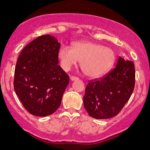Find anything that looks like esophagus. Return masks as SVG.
<instances>
[{
  "instance_id": "1",
  "label": "esophagus",
  "mask_w": 150,
  "mask_h": 150,
  "mask_svg": "<svg viewBox=\"0 0 150 150\" xmlns=\"http://www.w3.org/2000/svg\"><path fill=\"white\" fill-rule=\"evenodd\" d=\"M79 79V78L77 77H75V76H71L70 77V80L71 81H76V80Z\"/></svg>"
}]
</instances>
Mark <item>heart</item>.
Wrapping results in <instances>:
<instances>
[{
	"mask_svg": "<svg viewBox=\"0 0 150 150\" xmlns=\"http://www.w3.org/2000/svg\"><path fill=\"white\" fill-rule=\"evenodd\" d=\"M58 57L63 69L68 71L81 62V68L88 77H98L109 70L115 61V54L111 48L91 42H76L72 48L63 45Z\"/></svg>",
	"mask_w": 150,
	"mask_h": 150,
	"instance_id": "1",
	"label": "heart"
}]
</instances>
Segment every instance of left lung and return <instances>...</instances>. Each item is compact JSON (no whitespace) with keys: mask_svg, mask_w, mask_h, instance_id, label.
<instances>
[{"mask_svg":"<svg viewBox=\"0 0 150 150\" xmlns=\"http://www.w3.org/2000/svg\"><path fill=\"white\" fill-rule=\"evenodd\" d=\"M134 84V63L120 57L115 68L100 79L89 81L83 97L84 107L95 119L116 116L130 99Z\"/></svg>","mask_w":150,"mask_h":150,"instance_id":"8db88e82","label":"left lung"}]
</instances>
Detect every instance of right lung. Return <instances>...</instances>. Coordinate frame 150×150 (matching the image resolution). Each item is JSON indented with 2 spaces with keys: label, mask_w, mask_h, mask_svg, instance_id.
<instances>
[{
  "label": "right lung",
  "mask_w": 150,
  "mask_h": 150,
  "mask_svg": "<svg viewBox=\"0 0 150 150\" xmlns=\"http://www.w3.org/2000/svg\"><path fill=\"white\" fill-rule=\"evenodd\" d=\"M60 46L54 37L44 35L26 45L18 59L14 90L33 115H50L61 105L69 77L58 65Z\"/></svg>",
  "instance_id": "obj_1"
}]
</instances>
